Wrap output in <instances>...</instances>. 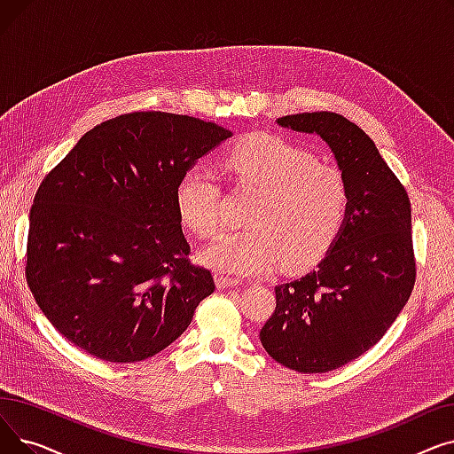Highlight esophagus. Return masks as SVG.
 Here are the masks:
<instances>
[{
  "instance_id": "34e87169",
  "label": "esophagus",
  "mask_w": 454,
  "mask_h": 454,
  "mask_svg": "<svg viewBox=\"0 0 454 454\" xmlns=\"http://www.w3.org/2000/svg\"><path fill=\"white\" fill-rule=\"evenodd\" d=\"M215 281H217V287H219V289H231V287H237V285L241 283L239 279L230 278V276H223V274L215 276Z\"/></svg>"
}]
</instances>
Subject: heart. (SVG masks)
<instances>
[{
    "label": "heart",
    "mask_w": 454,
    "mask_h": 454,
    "mask_svg": "<svg viewBox=\"0 0 454 454\" xmlns=\"http://www.w3.org/2000/svg\"><path fill=\"white\" fill-rule=\"evenodd\" d=\"M230 178L259 193L247 230H223L200 248L199 261L219 274L261 276L285 263L303 270L337 243L344 230L349 191L342 173L320 165L315 153L278 136L257 134L224 158ZM175 202L180 221L199 237L219 223L221 189L200 167L178 182Z\"/></svg>",
    "instance_id": "obj_1"
}]
</instances>
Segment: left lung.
I'll return each instance as SVG.
<instances>
[{
  "label": "left lung",
  "instance_id": "left-lung-1",
  "mask_svg": "<svg viewBox=\"0 0 454 454\" xmlns=\"http://www.w3.org/2000/svg\"><path fill=\"white\" fill-rule=\"evenodd\" d=\"M278 125L318 134L348 184L344 230L318 269L281 283L259 331L272 359L300 373H325L383 339L416 281L411 200L372 137L335 112L285 115Z\"/></svg>",
  "mask_w": 454,
  "mask_h": 454
}]
</instances>
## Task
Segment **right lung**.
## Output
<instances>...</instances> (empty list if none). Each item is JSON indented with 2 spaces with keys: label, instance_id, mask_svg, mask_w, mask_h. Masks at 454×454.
Returning a JSON list of instances; mask_svg holds the SVG:
<instances>
[{
  "label": "right lung",
  "instance_id": "1",
  "mask_svg": "<svg viewBox=\"0 0 454 454\" xmlns=\"http://www.w3.org/2000/svg\"><path fill=\"white\" fill-rule=\"evenodd\" d=\"M230 136L197 117L132 112L88 130L43 178L26 278L62 337L95 359L137 363L187 329L215 281L187 259L175 191Z\"/></svg>",
  "mask_w": 454,
  "mask_h": 454
}]
</instances>
